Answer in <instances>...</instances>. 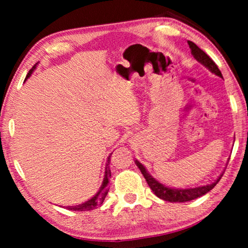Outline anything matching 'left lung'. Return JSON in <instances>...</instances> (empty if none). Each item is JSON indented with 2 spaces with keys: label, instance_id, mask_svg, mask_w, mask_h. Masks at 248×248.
I'll use <instances>...</instances> for the list:
<instances>
[{
  "label": "left lung",
  "instance_id": "left-lung-1",
  "mask_svg": "<svg viewBox=\"0 0 248 248\" xmlns=\"http://www.w3.org/2000/svg\"><path fill=\"white\" fill-rule=\"evenodd\" d=\"M188 45H189V48L191 50V54L194 56L199 63L205 66L210 72L216 74L217 77H220L221 78H223L222 77L221 71L217 68V65L213 62V60L210 58L207 53L202 51L198 46L196 44L192 43V41L188 40L187 41ZM136 164L139 167L141 173L143 174L144 178L146 180V183L150 186L151 189L154 192V195H156L158 198H161L165 201H170V202H186V201H190L194 200L196 198H199V197L203 196L212 189L216 185L219 183V180L221 179L222 176H223V173H222L215 183L212 184H208V185H203V186H199V187H195V188H171L169 186H165L162 183H159L157 179H155L152 175H151L148 170L145 169L143 164L136 159Z\"/></svg>",
  "mask_w": 248,
  "mask_h": 248
}]
</instances>
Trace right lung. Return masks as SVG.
Wrapping results in <instances>:
<instances>
[{"label": "right lung", "instance_id": "right-lung-1", "mask_svg": "<svg viewBox=\"0 0 248 248\" xmlns=\"http://www.w3.org/2000/svg\"><path fill=\"white\" fill-rule=\"evenodd\" d=\"M38 64V63H37ZM37 64L32 66L31 70H29V72L26 77V79L31 77L33 71L36 70ZM111 155V154H110ZM110 155H109L106 162V167H105V175H104V179L102 183V186H100L99 190L96 192V195L92 197L91 199H89L85 202H83L81 204H77V205H68L65 207L68 210H72V211H90V210H94L95 208H97L98 205L103 203V201L106 197L107 192H108V184H109V178H110V170H109V163H110Z\"/></svg>", "mask_w": 248, "mask_h": 248}]
</instances>
